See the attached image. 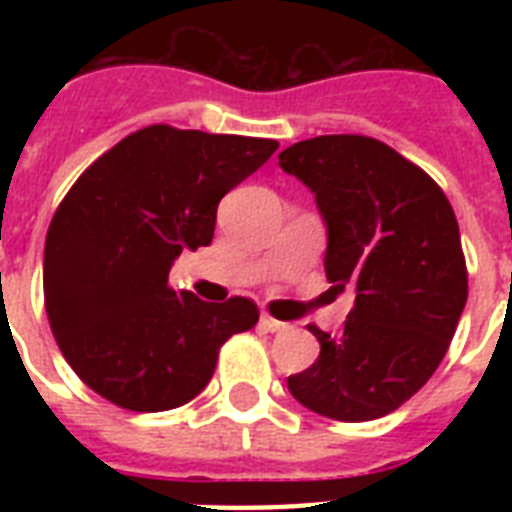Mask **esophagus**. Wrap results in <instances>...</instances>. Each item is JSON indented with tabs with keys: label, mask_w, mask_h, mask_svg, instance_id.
<instances>
[{
	"label": "esophagus",
	"mask_w": 512,
	"mask_h": 512,
	"mask_svg": "<svg viewBox=\"0 0 512 512\" xmlns=\"http://www.w3.org/2000/svg\"><path fill=\"white\" fill-rule=\"evenodd\" d=\"M260 327L265 329V332H284V329H289L287 321H279V319H273V316H268V313H263L260 316Z\"/></svg>",
	"instance_id": "1"
}]
</instances>
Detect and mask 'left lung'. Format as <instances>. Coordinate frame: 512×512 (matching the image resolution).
<instances>
[{
  "label": "left lung",
  "mask_w": 512,
  "mask_h": 512,
  "mask_svg": "<svg viewBox=\"0 0 512 512\" xmlns=\"http://www.w3.org/2000/svg\"><path fill=\"white\" fill-rule=\"evenodd\" d=\"M279 167L316 196L329 284L356 292L342 335L308 327L321 353L289 377V393L329 420L385 417L436 372L468 300L452 204L417 164L364 135L300 140Z\"/></svg>",
  "instance_id": "8db88e82"
}]
</instances>
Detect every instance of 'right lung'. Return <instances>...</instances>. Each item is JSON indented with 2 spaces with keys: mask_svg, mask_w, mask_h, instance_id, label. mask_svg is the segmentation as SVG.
Wrapping results in <instances>:
<instances>
[{
  "mask_svg": "<svg viewBox=\"0 0 512 512\" xmlns=\"http://www.w3.org/2000/svg\"><path fill=\"white\" fill-rule=\"evenodd\" d=\"M276 148L154 124L76 180L44 241V305L87 388L132 412H167L207 388L220 345L260 313L247 297L175 292L170 268L183 249L209 247L220 199Z\"/></svg>",
  "mask_w": 512,
  "mask_h": 512,
  "instance_id": "obj_1",
  "label": "right lung"
}]
</instances>
